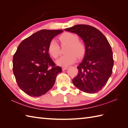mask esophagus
<instances>
[{"instance_id":"obj_1","label":"esophagus","mask_w":128,"mask_h":128,"mask_svg":"<svg viewBox=\"0 0 128 128\" xmlns=\"http://www.w3.org/2000/svg\"><path fill=\"white\" fill-rule=\"evenodd\" d=\"M68 69V67H62V70H66Z\"/></svg>"}]
</instances>
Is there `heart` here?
I'll list each match as a JSON object with an SVG mask.
<instances>
[{
	"mask_svg": "<svg viewBox=\"0 0 128 128\" xmlns=\"http://www.w3.org/2000/svg\"><path fill=\"white\" fill-rule=\"evenodd\" d=\"M59 40L62 43L69 44L66 55L61 56L57 60L56 62L59 66H68L74 63L78 57L82 56L85 52V46L82 42L78 40V37L71 32H66L61 35ZM48 52L54 58H57L60 53V48L54 39L52 40L48 46Z\"/></svg>",
	"mask_w": 128,
	"mask_h": 128,
	"instance_id": "b5f03b06",
	"label": "heart"
}]
</instances>
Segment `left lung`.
<instances>
[{
    "mask_svg": "<svg viewBox=\"0 0 128 128\" xmlns=\"http://www.w3.org/2000/svg\"><path fill=\"white\" fill-rule=\"evenodd\" d=\"M65 31L77 34L85 45V56L77 67L78 74L72 79L73 84L86 93L98 92L112 73L114 60L110 45L104 34L91 26L77 25Z\"/></svg>",
    "mask_w": 128,
    "mask_h": 128,
    "instance_id": "8db88e82",
    "label": "left lung"
}]
</instances>
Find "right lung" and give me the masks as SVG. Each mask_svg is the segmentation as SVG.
I'll use <instances>...</instances> for the list:
<instances>
[{
  "mask_svg": "<svg viewBox=\"0 0 128 128\" xmlns=\"http://www.w3.org/2000/svg\"><path fill=\"white\" fill-rule=\"evenodd\" d=\"M63 31L42 30L23 40L12 59V70L18 85L27 94L40 97L50 90L57 74L62 72L48 53L50 40Z\"/></svg>",
  "mask_w": 128,
  "mask_h": 128,
  "instance_id": "1",
  "label": "right lung"
}]
</instances>
